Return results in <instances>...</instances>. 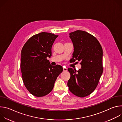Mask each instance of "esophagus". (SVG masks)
Wrapping results in <instances>:
<instances>
[{"label":"esophagus","instance_id":"obj_1","mask_svg":"<svg viewBox=\"0 0 122 122\" xmlns=\"http://www.w3.org/2000/svg\"><path fill=\"white\" fill-rule=\"evenodd\" d=\"M63 71H67V68H66V67H64L63 68Z\"/></svg>","mask_w":122,"mask_h":122}]
</instances>
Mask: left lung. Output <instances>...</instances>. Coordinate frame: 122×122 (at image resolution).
<instances>
[{
    "label": "left lung",
    "instance_id": "obj_1",
    "mask_svg": "<svg viewBox=\"0 0 122 122\" xmlns=\"http://www.w3.org/2000/svg\"><path fill=\"white\" fill-rule=\"evenodd\" d=\"M73 45L72 59L80 62L78 71L68 68L71 78L68 89L77 97H83L96 89L103 73V50L97 40L86 31L76 30L69 34Z\"/></svg>",
    "mask_w": 122,
    "mask_h": 122
}]
</instances>
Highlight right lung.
Wrapping results in <instances>:
<instances>
[{
  "label": "right lung",
  "mask_w": 122,
  "mask_h": 122,
  "mask_svg": "<svg viewBox=\"0 0 122 122\" xmlns=\"http://www.w3.org/2000/svg\"><path fill=\"white\" fill-rule=\"evenodd\" d=\"M58 36L43 32L31 37L22 48V79L26 89L34 96L41 97L50 93L63 71L61 66H51L47 59L51 56V47Z\"/></svg>",
  "instance_id": "obj_1"
}]
</instances>
